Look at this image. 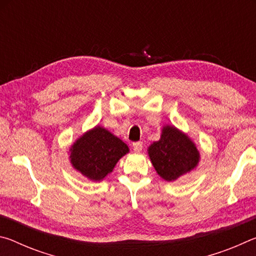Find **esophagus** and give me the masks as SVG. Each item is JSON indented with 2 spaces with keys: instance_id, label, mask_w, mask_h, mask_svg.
Listing matches in <instances>:
<instances>
[{
  "instance_id": "34e87169",
  "label": "esophagus",
  "mask_w": 256,
  "mask_h": 256,
  "mask_svg": "<svg viewBox=\"0 0 256 256\" xmlns=\"http://www.w3.org/2000/svg\"><path fill=\"white\" fill-rule=\"evenodd\" d=\"M142 142H134L133 144V150L134 152H140V151L142 150Z\"/></svg>"
}]
</instances>
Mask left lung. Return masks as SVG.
Here are the masks:
<instances>
[{"label":"left lung","mask_w":256,"mask_h":256,"mask_svg":"<svg viewBox=\"0 0 256 256\" xmlns=\"http://www.w3.org/2000/svg\"><path fill=\"white\" fill-rule=\"evenodd\" d=\"M158 175L167 182L176 180L198 166L200 152L194 142L175 126H164L159 141L148 148Z\"/></svg>","instance_id":"8db88e82"}]
</instances>
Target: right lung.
Listing matches in <instances>:
<instances>
[{
    "mask_svg": "<svg viewBox=\"0 0 256 256\" xmlns=\"http://www.w3.org/2000/svg\"><path fill=\"white\" fill-rule=\"evenodd\" d=\"M128 152V146L120 138L106 128L96 126L71 146L70 162L86 178L99 182L112 172Z\"/></svg>",
    "mask_w": 256,
    "mask_h": 256,
    "instance_id": "add662e5",
    "label": "right lung"
}]
</instances>
